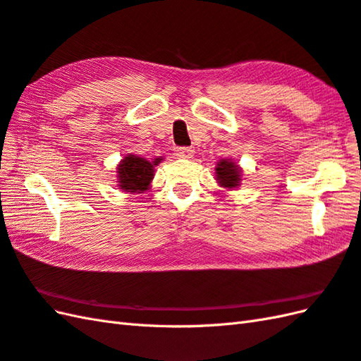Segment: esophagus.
I'll return each instance as SVG.
<instances>
[{
	"label": "esophagus",
	"mask_w": 361,
	"mask_h": 361,
	"mask_svg": "<svg viewBox=\"0 0 361 361\" xmlns=\"http://www.w3.org/2000/svg\"><path fill=\"white\" fill-rule=\"evenodd\" d=\"M175 155H177L178 158H192V155H194V150H192L190 147H177V150H175Z\"/></svg>",
	"instance_id": "obj_1"
}]
</instances>
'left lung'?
Segmentation results:
<instances>
[{
  "instance_id": "1",
  "label": "left lung",
  "mask_w": 361,
  "mask_h": 361,
  "mask_svg": "<svg viewBox=\"0 0 361 361\" xmlns=\"http://www.w3.org/2000/svg\"><path fill=\"white\" fill-rule=\"evenodd\" d=\"M215 178L221 188H237L241 181V169L232 160H220L215 167Z\"/></svg>"
}]
</instances>
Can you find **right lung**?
Instances as JSON below:
<instances>
[{"label": "right lung", "mask_w": 361, "mask_h": 361, "mask_svg": "<svg viewBox=\"0 0 361 361\" xmlns=\"http://www.w3.org/2000/svg\"><path fill=\"white\" fill-rule=\"evenodd\" d=\"M158 163H160V158L150 163L137 155L124 157V160L116 167L120 189H123V192H137V194L147 190L154 178V166Z\"/></svg>", "instance_id": "1"}]
</instances>
